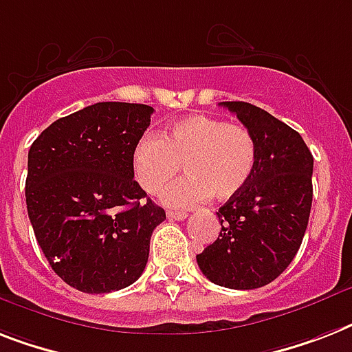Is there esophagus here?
Wrapping results in <instances>:
<instances>
[{
	"instance_id": "34e87169",
	"label": "esophagus",
	"mask_w": 352,
	"mask_h": 352,
	"mask_svg": "<svg viewBox=\"0 0 352 352\" xmlns=\"http://www.w3.org/2000/svg\"><path fill=\"white\" fill-rule=\"evenodd\" d=\"M166 215L171 221H184L186 217H188V213H184V211H168Z\"/></svg>"
}]
</instances>
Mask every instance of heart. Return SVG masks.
Returning <instances> with one entry per match:
<instances>
[{
  "label": "heart",
  "instance_id": "heart-1",
  "mask_svg": "<svg viewBox=\"0 0 352 352\" xmlns=\"http://www.w3.org/2000/svg\"><path fill=\"white\" fill-rule=\"evenodd\" d=\"M256 159L255 137L248 128L204 113L171 122L161 137L144 133L130 155L137 184L150 195L164 190L184 166L188 177L162 195L173 208H191L211 195L230 201L250 184Z\"/></svg>",
  "mask_w": 352,
  "mask_h": 352
}]
</instances>
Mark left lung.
I'll list each match as a JSON object with an SVG mask.
<instances>
[{
  "label": "left lung",
  "instance_id": "1",
  "mask_svg": "<svg viewBox=\"0 0 352 352\" xmlns=\"http://www.w3.org/2000/svg\"><path fill=\"white\" fill-rule=\"evenodd\" d=\"M221 107L253 133L258 159L250 184L217 211L222 230L197 264L213 284L256 289L298 253L313 202V155L298 131L262 108L242 101Z\"/></svg>",
  "mask_w": 352,
  "mask_h": 352
}]
</instances>
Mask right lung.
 <instances>
[{
  "label": "right lung",
  "instance_id": "right-lung-1",
  "mask_svg": "<svg viewBox=\"0 0 352 352\" xmlns=\"http://www.w3.org/2000/svg\"><path fill=\"white\" fill-rule=\"evenodd\" d=\"M153 108L96 102L57 119L32 142L25 182L28 219L56 275L82 293H111L146 267L166 219L133 181L131 148Z\"/></svg>",
  "mask_w": 352,
  "mask_h": 352
}]
</instances>
